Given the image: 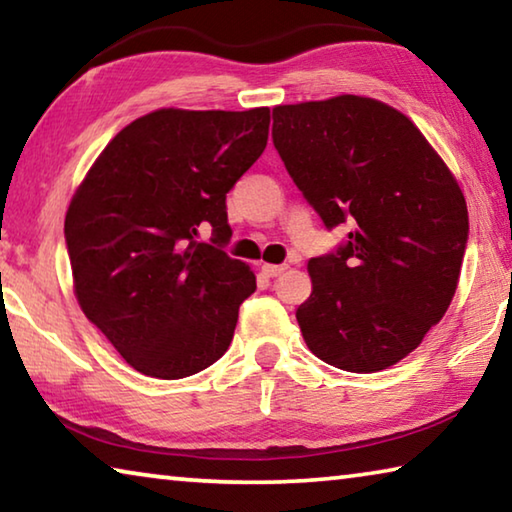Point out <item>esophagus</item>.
Instances as JSON below:
<instances>
[{"label": "esophagus", "mask_w": 512, "mask_h": 512, "mask_svg": "<svg viewBox=\"0 0 512 512\" xmlns=\"http://www.w3.org/2000/svg\"><path fill=\"white\" fill-rule=\"evenodd\" d=\"M284 271H287V264H264L262 266V273L266 277H277V275H282Z\"/></svg>", "instance_id": "obj_1"}]
</instances>
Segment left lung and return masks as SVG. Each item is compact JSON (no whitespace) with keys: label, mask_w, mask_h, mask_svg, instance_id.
Masks as SVG:
<instances>
[{"label":"left lung","mask_w":512,"mask_h":512,"mask_svg":"<svg viewBox=\"0 0 512 512\" xmlns=\"http://www.w3.org/2000/svg\"><path fill=\"white\" fill-rule=\"evenodd\" d=\"M273 144L325 228L350 225L309 259L305 343L348 372L393 366L454 298L470 235L461 187L409 117L354 94L273 108Z\"/></svg>","instance_id":"obj_1"}]
</instances>
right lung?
<instances>
[{
    "label": "right lung",
    "instance_id": "add662e5",
    "mask_svg": "<svg viewBox=\"0 0 512 512\" xmlns=\"http://www.w3.org/2000/svg\"><path fill=\"white\" fill-rule=\"evenodd\" d=\"M271 110H155L115 135L65 216L83 314L128 366L183 379L219 361L250 268L225 253V194L266 149ZM210 224L211 244L197 230Z\"/></svg>",
    "mask_w": 512,
    "mask_h": 512
}]
</instances>
